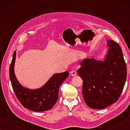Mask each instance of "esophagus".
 <instances>
[{"mask_svg": "<svg viewBox=\"0 0 130 130\" xmlns=\"http://www.w3.org/2000/svg\"><path fill=\"white\" fill-rule=\"evenodd\" d=\"M70 73H71V75H72V76H75L76 74H77V73H76V71H74V70H72V72H70Z\"/></svg>", "mask_w": 130, "mask_h": 130, "instance_id": "obj_1", "label": "esophagus"}]
</instances>
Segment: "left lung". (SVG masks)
<instances>
[{
    "mask_svg": "<svg viewBox=\"0 0 130 130\" xmlns=\"http://www.w3.org/2000/svg\"><path fill=\"white\" fill-rule=\"evenodd\" d=\"M104 60L85 58L77 73L83 80L82 94L89 107L101 109L116 102L127 79V66L121 48L112 40Z\"/></svg>",
    "mask_w": 130,
    "mask_h": 130,
    "instance_id": "1",
    "label": "left lung"
}]
</instances>
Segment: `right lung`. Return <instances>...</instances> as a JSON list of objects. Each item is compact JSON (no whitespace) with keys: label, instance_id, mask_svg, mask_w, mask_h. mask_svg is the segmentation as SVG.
Masks as SVG:
<instances>
[{"label":"right lung","instance_id":"1","mask_svg":"<svg viewBox=\"0 0 130 130\" xmlns=\"http://www.w3.org/2000/svg\"><path fill=\"white\" fill-rule=\"evenodd\" d=\"M16 54L15 51L9 67V77L12 88L19 102L24 107L33 111L42 112L51 109L58 100L59 88L69 76V72L54 74L40 88H26L19 83L14 72Z\"/></svg>","mask_w":130,"mask_h":130}]
</instances>
